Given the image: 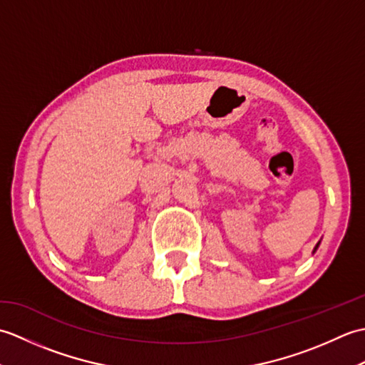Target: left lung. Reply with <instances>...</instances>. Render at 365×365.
<instances>
[{
    "label": "left lung",
    "instance_id": "obj_1",
    "mask_svg": "<svg viewBox=\"0 0 365 365\" xmlns=\"http://www.w3.org/2000/svg\"><path fill=\"white\" fill-rule=\"evenodd\" d=\"M319 245H320V242H319V243H317V246H315V247H314V252H315V251H317V247H319Z\"/></svg>",
    "mask_w": 365,
    "mask_h": 365
}]
</instances>
